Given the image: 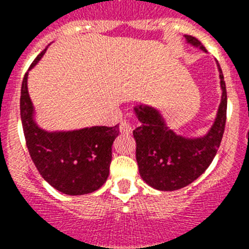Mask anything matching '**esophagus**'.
<instances>
[{
  "mask_svg": "<svg viewBox=\"0 0 249 249\" xmlns=\"http://www.w3.org/2000/svg\"><path fill=\"white\" fill-rule=\"evenodd\" d=\"M136 126H137V120H123L120 123V131L123 133H131Z\"/></svg>",
  "mask_w": 249,
  "mask_h": 249,
  "instance_id": "1",
  "label": "esophagus"
}]
</instances>
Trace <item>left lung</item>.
<instances>
[{"label": "left lung", "mask_w": 249, "mask_h": 249, "mask_svg": "<svg viewBox=\"0 0 249 249\" xmlns=\"http://www.w3.org/2000/svg\"><path fill=\"white\" fill-rule=\"evenodd\" d=\"M187 41L204 50L198 39L186 36ZM206 51V50H204ZM221 77L222 101L218 114L206 137L187 140L168 129L156 109L138 106L136 114L141 126L133 131L136 140V160L143 181L156 190L176 191L188 186L212 163L223 137L227 120V91Z\"/></svg>", "instance_id": "obj_1"}]
</instances>
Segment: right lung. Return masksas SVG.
<instances>
[{
	"mask_svg": "<svg viewBox=\"0 0 249 249\" xmlns=\"http://www.w3.org/2000/svg\"><path fill=\"white\" fill-rule=\"evenodd\" d=\"M45 50L35 58L34 67ZM21 121L26 146L39 175L65 195H87L98 190L109 175L112 143L118 124L96 126L66 133L39 129L32 120V103L27 91V72L21 87Z\"/></svg>",
	"mask_w": 249,
	"mask_h": 249,
	"instance_id": "1",
	"label": "right lung"
}]
</instances>
